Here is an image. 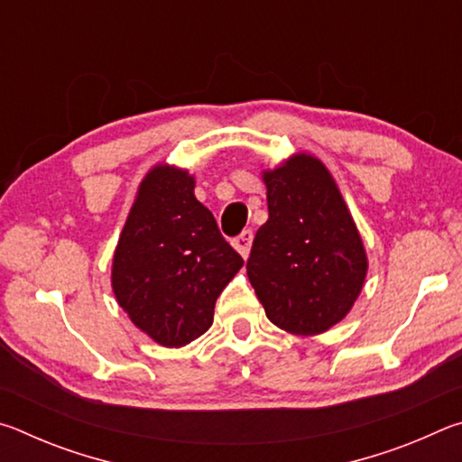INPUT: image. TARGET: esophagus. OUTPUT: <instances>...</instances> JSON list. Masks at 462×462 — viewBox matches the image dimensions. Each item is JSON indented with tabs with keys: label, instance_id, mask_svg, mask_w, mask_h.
<instances>
[{
	"label": "esophagus",
	"instance_id": "34e87169",
	"mask_svg": "<svg viewBox=\"0 0 462 462\" xmlns=\"http://www.w3.org/2000/svg\"><path fill=\"white\" fill-rule=\"evenodd\" d=\"M253 238H254V236H253V232H250V230H245V232L240 234L238 238H234L232 245H234V248L238 250L242 259H248V254H250V246H253Z\"/></svg>",
	"mask_w": 462,
	"mask_h": 462
}]
</instances>
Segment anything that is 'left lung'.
<instances>
[{"instance_id":"obj_1","label":"left lung","mask_w":462,"mask_h":462,"mask_svg":"<svg viewBox=\"0 0 462 462\" xmlns=\"http://www.w3.org/2000/svg\"><path fill=\"white\" fill-rule=\"evenodd\" d=\"M261 177L269 220L256 232L246 275L273 324L318 336L342 322L361 295L365 242L318 156L297 151Z\"/></svg>"}]
</instances>
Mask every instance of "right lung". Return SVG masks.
Returning a JSON list of instances; mask_svg holds the SVG:
<instances>
[{
    "instance_id": "right-lung-1",
    "label": "right lung",
    "mask_w": 462,
    "mask_h": 462,
    "mask_svg": "<svg viewBox=\"0 0 462 462\" xmlns=\"http://www.w3.org/2000/svg\"><path fill=\"white\" fill-rule=\"evenodd\" d=\"M195 175L156 162L143 177L112 259V289L148 338L179 348L214 324L216 300L242 256L195 198Z\"/></svg>"
}]
</instances>
